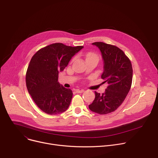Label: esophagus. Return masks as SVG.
<instances>
[{"label":"esophagus","instance_id":"34e87169","mask_svg":"<svg viewBox=\"0 0 158 158\" xmlns=\"http://www.w3.org/2000/svg\"><path fill=\"white\" fill-rule=\"evenodd\" d=\"M76 93H82V92H85V90L84 89H76Z\"/></svg>","mask_w":158,"mask_h":158}]
</instances>
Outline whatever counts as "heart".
<instances>
[{
  "label": "heart",
  "instance_id": "b5f03b06",
  "mask_svg": "<svg viewBox=\"0 0 158 158\" xmlns=\"http://www.w3.org/2000/svg\"><path fill=\"white\" fill-rule=\"evenodd\" d=\"M97 57V58H98L97 56L95 54H94V53H91V52H89V53L87 54V55H86V58H88V57Z\"/></svg>",
  "mask_w": 158,
  "mask_h": 158
}]
</instances>
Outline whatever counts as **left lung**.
<instances>
[{"instance_id": "left-lung-1", "label": "left lung", "mask_w": 158, "mask_h": 158, "mask_svg": "<svg viewBox=\"0 0 158 158\" xmlns=\"http://www.w3.org/2000/svg\"><path fill=\"white\" fill-rule=\"evenodd\" d=\"M101 52L104 62L101 78L108 84L105 92H95V97L88 106L96 113L106 114L117 110L128 94L132 79L131 61L118 47L103 42H95Z\"/></svg>"}]
</instances>
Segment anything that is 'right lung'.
Masks as SVG:
<instances>
[{"label":"right lung","instance_id":"right-lung-1","mask_svg":"<svg viewBox=\"0 0 158 158\" xmlns=\"http://www.w3.org/2000/svg\"><path fill=\"white\" fill-rule=\"evenodd\" d=\"M83 47L53 44L41 48L31 58L26 73V86L41 111L48 114H57L69 108L72 91L60 84L58 74Z\"/></svg>","mask_w":158,"mask_h":158}]
</instances>
